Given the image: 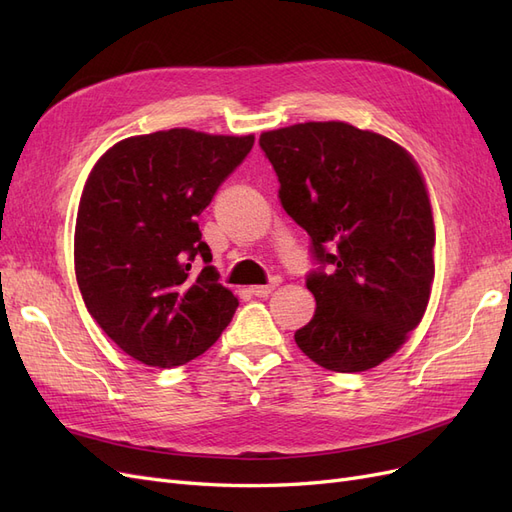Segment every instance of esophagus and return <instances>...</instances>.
Masks as SVG:
<instances>
[{"instance_id": "esophagus-1", "label": "esophagus", "mask_w": 512, "mask_h": 512, "mask_svg": "<svg viewBox=\"0 0 512 512\" xmlns=\"http://www.w3.org/2000/svg\"><path fill=\"white\" fill-rule=\"evenodd\" d=\"M280 277H277V275H273L271 277V282L269 284H265V286H252L250 290H252V294H254V297H269V294L275 290V286H280Z\"/></svg>"}]
</instances>
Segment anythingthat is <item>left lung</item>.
<instances>
[{"mask_svg":"<svg viewBox=\"0 0 512 512\" xmlns=\"http://www.w3.org/2000/svg\"><path fill=\"white\" fill-rule=\"evenodd\" d=\"M258 143L316 262L305 280L316 312L294 342L342 374L380 365L421 322L433 282L436 230L414 160L344 121L297 123Z\"/></svg>","mask_w":512,"mask_h":512,"instance_id":"obj_1","label":"left lung"}]
</instances>
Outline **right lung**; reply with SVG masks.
<instances>
[{"label":"right lung","mask_w":512,"mask_h":512,"mask_svg":"<svg viewBox=\"0 0 512 512\" xmlns=\"http://www.w3.org/2000/svg\"><path fill=\"white\" fill-rule=\"evenodd\" d=\"M254 147V136L188 128L132 136L91 170L74 230V273L87 312L132 359L177 367L209 350L239 301L218 284L198 228Z\"/></svg>","instance_id":"add662e5"}]
</instances>
